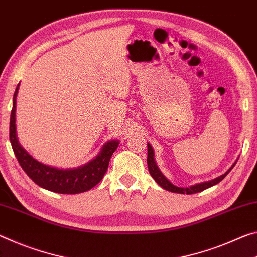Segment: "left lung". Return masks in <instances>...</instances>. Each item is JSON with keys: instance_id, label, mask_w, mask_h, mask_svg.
Returning a JSON list of instances; mask_svg holds the SVG:
<instances>
[{"instance_id": "1", "label": "left lung", "mask_w": 257, "mask_h": 257, "mask_svg": "<svg viewBox=\"0 0 257 257\" xmlns=\"http://www.w3.org/2000/svg\"><path fill=\"white\" fill-rule=\"evenodd\" d=\"M147 146H148V157H147V163H148V170H149L150 175L153 176L154 180L156 181V182L159 184V186L165 189V190H168V191H171V192L187 193V195H192V193H197V192H200V191H203V190H206V189L211 188L213 186H215V184H217L218 182H221V181L223 180L225 176L229 174V172L232 170L233 166L235 165V163H234L233 165L231 166L230 170L228 172H225L223 175L218 176V178L214 179L212 181H208V182H203V183L196 184V186H192V187H189V188H180V187H175L174 184H172L170 181H168L165 178V176L162 174V172L158 170L156 163H155L153 147L150 146V144H148Z\"/></svg>"}]
</instances>
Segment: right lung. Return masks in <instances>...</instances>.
Here are the masks:
<instances>
[{
  "label": "right lung",
  "instance_id": "1",
  "mask_svg": "<svg viewBox=\"0 0 257 257\" xmlns=\"http://www.w3.org/2000/svg\"><path fill=\"white\" fill-rule=\"evenodd\" d=\"M19 84L14 94V106H12L10 116V142L17 157V161L20 164L29 178L37 186L44 188L46 190L58 193H81L85 192L96 186L102 180L104 173L108 170L109 161L112 156L113 151L117 149L119 142L112 140L107 142L102 147L100 154L93 161L87 163L82 167L74 170H59V168L50 167L34 159L26 150L22 148L18 144L16 136V98L18 93Z\"/></svg>",
  "mask_w": 257,
  "mask_h": 257
}]
</instances>
